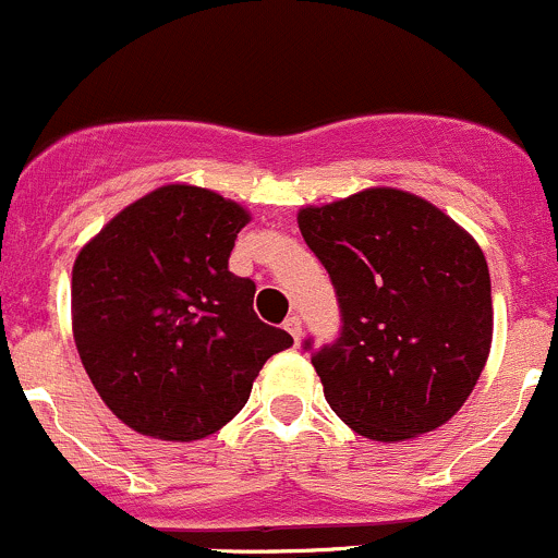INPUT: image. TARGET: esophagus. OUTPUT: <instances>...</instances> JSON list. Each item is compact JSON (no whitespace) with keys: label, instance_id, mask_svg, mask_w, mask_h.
I'll return each instance as SVG.
<instances>
[{"label":"esophagus","instance_id":"34e87169","mask_svg":"<svg viewBox=\"0 0 558 558\" xmlns=\"http://www.w3.org/2000/svg\"><path fill=\"white\" fill-rule=\"evenodd\" d=\"M283 329L289 331V335L294 337L296 342H300V337H302V318H300V315H296V313H291L289 318L283 320Z\"/></svg>","mask_w":558,"mask_h":558}]
</instances>
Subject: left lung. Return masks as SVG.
<instances>
[{
	"label": "left lung",
	"instance_id": "left-lung-1",
	"mask_svg": "<svg viewBox=\"0 0 558 558\" xmlns=\"http://www.w3.org/2000/svg\"><path fill=\"white\" fill-rule=\"evenodd\" d=\"M300 232L340 305L337 340H305L331 410L380 442L453 418L492 348V278L475 240L397 189L305 207Z\"/></svg>",
	"mask_w": 558,
	"mask_h": 558
}]
</instances>
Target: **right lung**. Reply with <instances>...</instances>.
Wrapping results in <instances>:
<instances>
[{
	"label": "right lung",
	"instance_id": "obj_1",
	"mask_svg": "<svg viewBox=\"0 0 558 558\" xmlns=\"http://www.w3.org/2000/svg\"><path fill=\"white\" fill-rule=\"evenodd\" d=\"M247 221L213 191L161 185L77 253V353L102 402L140 435H213L243 410L264 362L294 342L253 313L256 283L229 272Z\"/></svg>",
	"mask_w": 558,
	"mask_h": 558
}]
</instances>
